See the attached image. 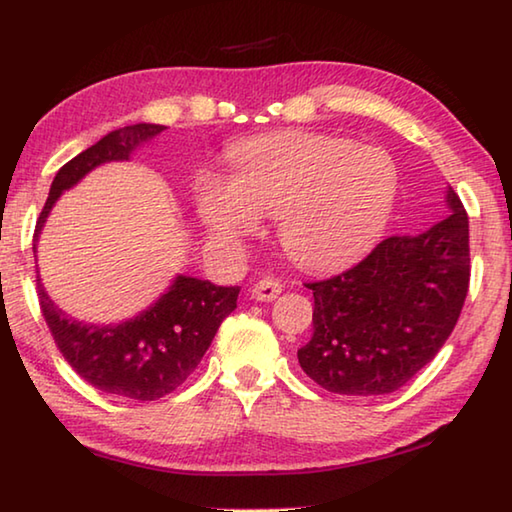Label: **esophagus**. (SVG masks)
<instances>
[{"label": "esophagus", "instance_id": "1", "mask_svg": "<svg viewBox=\"0 0 512 512\" xmlns=\"http://www.w3.org/2000/svg\"><path fill=\"white\" fill-rule=\"evenodd\" d=\"M282 293V282L275 280V277H264V280L255 282V287L250 289V296L257 302H271Z\"/></svg>", "mask_w": 512, "mask_h": 512}]
</instances>
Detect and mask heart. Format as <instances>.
I'll return each mask as SVG.
<instances>
[{
    "mask_svg": "<svg viewBox=\"0 0 512 512\" xmlns=\"http://www.w3.org/2000/svg\"><path fill=\"white\" fill-rule=\"evenodd\" d=\"M397 196V167L377 146L341 137L277 133L230 151V178H196V212L223 244L255 235L277 216V237L293 262L336 271L384 235Z\"/></svg>",
    "mask_w": 512,
    "mask_h": 512,
    "instance_id": "heart-1",
    "label": "heart"
}]
</instances>
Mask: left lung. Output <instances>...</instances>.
<instances>
[{
  "instance_id": "obj_1",
  "label": "left lung",
  "mask_w": 512,
  "mask_h": 512,
  "mask_svg": "<svg viewBox=\"0 0 512 512\" xmlns=\"http://www.w3.org/2000/svg\"><path fill=\"white\" fill-rule=\"evenodd\" d=\"M447 205L427 232L388 237L350 271L307 284L314 336L298 361L325 391L393 393L449 339L470 287V225L452 187Z\"/></svg>"
}]
</instances>
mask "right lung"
<instances>
[{
	"instance_id": "obj_1",
	"label": "right lung",
	"mask_w": 512,
	"mask_h": 512,
	"mask_svg": "<svg viewBox=\"0 0 512 512\" xmlns=\"http://www.w3.org/2000/svg\"><path fill=\"white\" fill-rule=\"evenodd\" d=\"M162 131L160 124L124 126L63 164L36 223L33 253H38V237L60 194L101 164L128 160ZM237 296L239 287H216L210 280L176 275L171 287L137 316L94 325L54 305L38 277L42 316L69 366L99 391L140 402L169 395L192 375L223 318L237 309Z\"/></svg>"
}]
</instances>
